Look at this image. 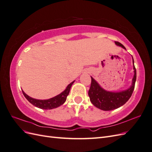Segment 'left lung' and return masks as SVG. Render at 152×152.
<instances>
[{"instance_id": "obj_1", "label": "left lung", "mask_w": 152, "mask_h": 152, "mask_svg": "<svg viewBox=\"0 0 152 152\" xmlns=\"http://www.w3.org/2000/svg\"><path fill=\"white\" fill-rule=\"evenodd\" d=\"M115 43L126 49V48L120 42L116 41ZM132 62L134 64L133 58ZM133 69L134 70V74L132 79V86L130 87V88L126 91L117 92V93L105 91L102 87H101L98 82L93 77H91V84L88 92L91 102L96 107L104 110V111H109V110L116 109L124 105L131 98L134 89L136 80V70L134 65H133Z\"/></svg>"}]
</instances>
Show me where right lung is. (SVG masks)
Returning a JSON list of instances; mask_svg holds the SVG:
<instances>
[{
	"label": "right lung",
	"instance_id": "1",
	"mask_svg": "<svg viewBox=\"0 0 152 152\" xmlns=\"http://www.w3.org/2000/svg\"><path fill=\"white\" fill-rule=\"evenodd\" d=\"M75 81H73L72 82L69 84L67 87L66 89L61 94L57 95L55 97H53L49 99H44V100H40V99H37L32 98L30 97L29 96L27 95L23 91H22L23 94L25 96V97L26 98V99L28 101V102L34 105L35 107L41 108V109H44V110H50L53 108H56L59 106L62 105L65 102L67 96L68 95L69 93H70V90L72 84Z\"/></svg>",
	"mask_w": 152,
	"mask_h": 152
}]
</instances>
